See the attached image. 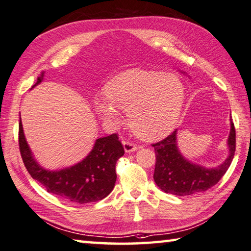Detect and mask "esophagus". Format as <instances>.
Masks as SVG:
<instances>
[{
	"instance_id": "esophagus-1",
	"label": "esophagus",
	"mask_w": 251,
	"mask_h": 251,
	"mask_svg": "<svg viewBox=\"0 0 251 251\" xmlns=\"http://www.w3.org/2000/svg\"><path fill=\"white\" fill-rule=\"evenodd\" d=\"M123 148H125V151L126 153H131V152H134L137 150V146H135L134 143L132 142H129V141H125L123 142Z\"/></svg>"
}]
</instances>
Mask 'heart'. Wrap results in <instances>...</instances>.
Segmentation results:
<instances>
[{
	"mask_svg": "<svg viewBox=\"0 0 251 251\" xmlns=\"http://www.w3.org/2000/svg\"><path fill=\"white\" fill-rule=\"evenodd\" d=\"M108 100L97 97L95 109L108 121H118V109L129 111V125L138 137L156 140L172 131L185 102V86L175 75L130 69L104 87Z\"/></svg>",
	"mask_w": 251,
	"mask_h": 251,
	"instance_id": "b5f03b06",
	"label": "heart"
}]
</instances>
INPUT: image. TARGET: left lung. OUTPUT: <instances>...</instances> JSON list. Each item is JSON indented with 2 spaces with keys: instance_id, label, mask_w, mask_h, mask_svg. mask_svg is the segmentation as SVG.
<instances>
[{
  "instance_id": "left-lung-1",
  "label": "left lung",
  "mask_w": 251,
  "mask_h": 251,
  "mask_svg": "<svg viewBox=\"0 0 251 251\" xmlns=\"http://www.w3.org/2000/svg\"><path fill=\"white\" fill-rule=\"evenodd\" d=\"M228 156L216 168H205L183 156L177 148V130L162 141L153 144L155 150L154 182L162 191L176 196L205 192L219 182L229 168L235 155L236 131L230 119V132L227 140Z\"/></svg>"
}]
</instances>
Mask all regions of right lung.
<instances>
[{"mask_svg": "<svg viewBox=\"0 0 251 251\" xmlns=\"http://www.w3.org/2000/svg\"><path fill=\"white\" fill-rule=\"evenodd\" d=\"M44 74L32 88L43 81ZM19 128L20 151L25 168L48 193L72 203L87 204L103 200L112 192L117 179L116 163L125 154L117 134L97 139L89 154L77 164L50 171L44 169L35 160L25 139L21 117Z\"/></svg>", "mask_w": 251, "mask_h": 251, "instance_id": "1", "label": "right lung"}]
</instances>
